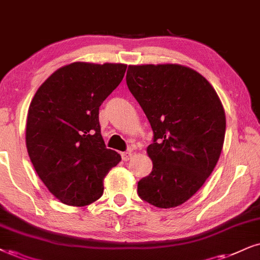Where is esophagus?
Masks as SVG:
<instances>
[{"mask_svg": "<svg viewBox=\"0 0 260 260\" xmlns=\"http://www.w3.org/2000/svg\"><path fill=\"white\" fill-rule=\"evenodd\" d=\"M131 156H133V153H131V150H127V152L121 153V158H123L124 161H127V160H130Z\"/></svg>", "mask_w": 260, "mask_h": 260, "instance_id": "1", "label": "esophagus"}]
</instances>
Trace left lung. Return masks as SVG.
Instances as JSON below:
<instances>
[{"label": "left lung", "instance_id": "8db88e82", "mask_svg": "<svg viewBox=\"0 0 260 260\" xmlns=\"http://www.w3.org/2000/svg\"><path fill=\"white\" fill-rule=\"evenodd\" d=\"M126 84L154 134L147 147L152 172L137 193L155 207L179 206L203 187L222 153V102L204 76L178 63L130 65Z\"/></svg>", "mask_w": 260, "mask_h": 260}]
</instances>
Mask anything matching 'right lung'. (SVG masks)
<instances>
[{
	"instance_id": "add662e5",
	"label": "right lung",
	"mask_w": 260,
	"mask_h": 260,
	"mask_svg": "<svg viewBox=\"0 0 260 260\" xmlns=\"http://www.w3.org/2000/svg\"><path fill=\"white\" fill-rule=\"evenodd\" d=\"M124 63L72 62L44 81L32 99L26 148L48 190L62 204L86 206L104 193V178L121 158L106 148L99 108L119 85Z\"/></svg>"
}]
</instances>
